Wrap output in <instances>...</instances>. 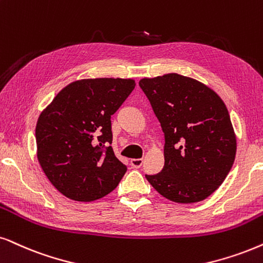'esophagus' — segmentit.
<instances>
[{
  "instance_id": "esophagus-1",
  "label": "esophagus",
  "mask_w": 263,
  "mask_h": 263,
  "mask_svg": "<svg viewBox=\"0 0 263 263\" xmlns=\"http://www.w3.org/2000/svg\"><path fill=\"white\" fill-rule=\"evenodd\" d=\"M131 165H132V167L139 168L143 165V159H132Z\"/></svg>"
}]
</instances>
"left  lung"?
Returning a JSON list of instances; mask_svg holds the SVG:
<instances>
[{"label": "left lung", "mask_w": 263, "mask_h": 263, "mask_svg": "<svg viewBox=\"0 0 263 263\" xmlns=\"http://www.w3.org/2000/svg\"><path fill=\"white\" fill-rule=\"evenodd\" d=\"M165 137V165L145 178L162 197L191 204L217 189L233 166L237 139L224 103L197 80L178 74L142 79Z\"/></svg>", "instance_id": "8db88e82"}]
</instances>
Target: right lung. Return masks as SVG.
Returning a JSON list of instances; mask_svg holds the SVG:
<instances>
[{"mask_svg":"<svg viewBox=\"0 0 263 263\" xmlns=\"http://www.w3.org/2000/svg\"><path fill=\"white\" fill-rule=\"evenodd\" d=\"M131 79H87L68 85L40 115L37 159L51 183L76 201L114 191L127 171L111 148V115L134 91Z\"/></svg>","mask_w":263,"mask_h":263,"instance_id":"1","label":"right lung"}]
</instances>
